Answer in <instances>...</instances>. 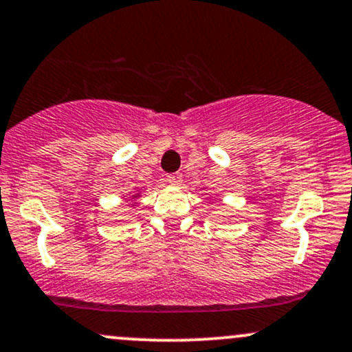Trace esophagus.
Returning <instances> with one entry per match:
<instances>
[{
	"mask_svg": "<svg viewBox=\"0 0 352 352\" xmlns=\"http://www.w3.org/2000/svg\"><path fill=\"white\" fill-rule=\"evenodd\" d=\"M168 185H172V187H179L182 184V175L180 173H172V175H167V179H165Z\"/></svg>",
	"mask_w": 352,
	"mask_h": 352,
	"instance_id": "34e87169",
	"label": "esophagus"
}]
</instances>
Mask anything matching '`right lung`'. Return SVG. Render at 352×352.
<instances>
[{"instance_id":"add662e5","label":"right lung","mask_w":352,"mask_h":352,"mask_svg":"<svg viewBox=\"0 0 352 352\" xmlns=\"http://www.w3.org/2000/svg\"><path fill=\"white\" fill-rule=\"evenodd\" d=\"M142 193H144L142 188H137V190H134V192L129 193V199L132 200V207H137V200L142 197Z\"/></svg>"}]
</instances>
